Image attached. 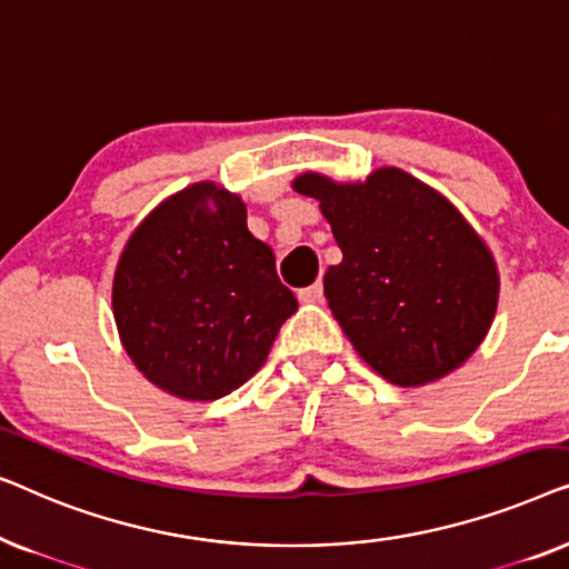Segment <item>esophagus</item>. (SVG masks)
<instances>
[{
  "mask_svg": "<svg viewBox=\"0 0 569 569\" xmlns=\"http://www.w3.org/2000/svg\"><path fill=\"white\" fill-rule=\"evenodd\" d=\"M300 302H321L323 300V284L321 282H313L310 287H302L298 292Z\"/></svg>",
  "mask_w": 569,
  "mask_h": 569,
  "instance_id": "obj_1",
  "label": "esophagus"
}]
</instances>
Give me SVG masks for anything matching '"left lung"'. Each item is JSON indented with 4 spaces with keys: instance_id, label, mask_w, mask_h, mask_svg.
Returning <instances> with one entry per match:
<instances>
[{
    "instance_id": "left-lung-1",
    "label": "left lung",
    "mask_w": 569,
    "mask_h": 569,
    "mask_svg": "<svg viewBox=\"0 0 569 569\" xmlns=\"http://www.w3.org/2000/svg\"><path fill=\"white\" fill-rule=\"evenodd\" d=\"M292 189L331 224L341 263L326 271V300L378 376L427 386L477 352L495 321L500 271L440 191L401 168L349 183L308 170Z\"/></svg>"
}]
</instances>
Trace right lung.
<instances>
[{
    "label": "right lung",
    "mask_w": 569,
    "mask_h": 569,
    "mask_svg": "<svg viewBox=\"0 0 569 569\" xmlns=\"http://www.w3.org/2000/svg\"><path fill=\"white\" fill-rule=\"evenodd\" d=\"M298 300L246 224V204L212 181L160 201L131 232L113 274V318L142 376L186 401H214L267 362Z\"/></svg>",
    "instance_id": "obj_1"
}]
</instances>
